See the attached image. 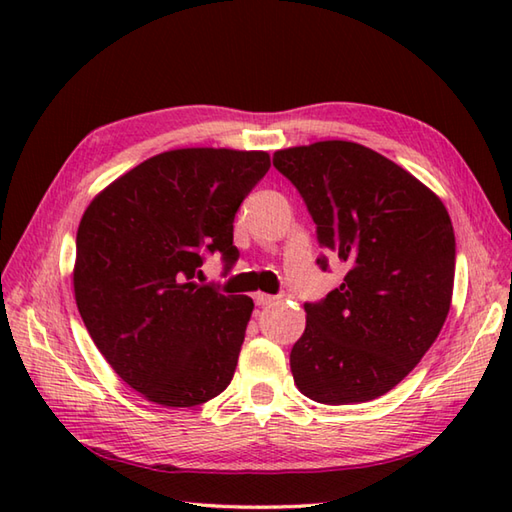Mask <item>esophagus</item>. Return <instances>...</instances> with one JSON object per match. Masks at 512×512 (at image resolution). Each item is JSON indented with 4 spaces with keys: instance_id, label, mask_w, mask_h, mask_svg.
Instances as JSON below:
<instances>
[{
    "instance_id": "1",
    "label": "esophagus",
    "mask_w": 512,
    "mask_h": 512,
    "mask_svg": "<svg viewBox=\"0 0 512 512\" xmlns=\"http://www.w3.org/2000/svg\"><path fill=\"white\" fill-rule=\"evenodd\" d=\"M253 299H255L257 306H273V303H275L279 297H275V295H266V292H255Z\"/></svg>"
}]
</instances>
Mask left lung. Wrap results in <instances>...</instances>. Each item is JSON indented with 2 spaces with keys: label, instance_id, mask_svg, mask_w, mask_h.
Wrapping results in <instances>:
<instances>
[{
  "label": "left lung",
  "instance_id": "8db88e82",
  "mask_svg": "<svg viewBox=\"0 0 512 512\" xmlns=\"http://www.w3.org/2000/svg\"><path fill=\"white\" fill-rule=\"evenodd\" d=\"M317 224L319 246L347 264L343 284L306 303L290 352L303 396L367 402L394 389L438 339L451 308L455 235L442 200L396 162L347 140L275 151ZM317 264L328 270V257Z\"/></svg>",
  "mask_w": 512,
  "mask_h": 512
}]
</instances>
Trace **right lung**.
<instances>
[{
	"instance_id": "add662e5",
	"label": "right lung",
	"mask_w": 512,
	"mask_h": 512,
	"mask_svg": "<svg viewBox=\"0 0 512 512\" xmlns=\"http://www.w3.org/2000/svg\"><path fill=\"white\" fill-rule=\"evenodd\" d=\"M268 169L266 151H165L81 217L76 308L114 372L156 405H202L231 383L253 299L198 284L200 266L209 253L237 262L235 213Z\"/></svg>"
}]
</instances>
